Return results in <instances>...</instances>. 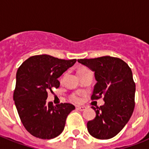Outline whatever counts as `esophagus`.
Masks as SVG:
<instances>
[{
	"label": "esophagus",
	"instance_id": "34e87169",
	"mask_svg": "<svg viewBox=\"0 0 149 149\" xmlns=\"http://www.w3.org/2000/svg\"><path fill=\"white\" fill-rule=\"evenodd\" d=\"M77 108V110H80V111H84V110H86V107H81V106H78L76 107Z\"/></svg>",
	"mask_w": 149,
	"mask_h": 149
}]
</instances>
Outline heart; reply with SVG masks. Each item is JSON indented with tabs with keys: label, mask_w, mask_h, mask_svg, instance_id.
<instances>
[{
	"label": "heart",
	"mask_w": 149,
	"mask_h": 149,
	"mask_svg": "<svg viewBox=\"0 0 149 149\" xmlns=\"http://www.w3.org/2000/svg\"><path fill=\"white\" fill-rule=\"evenodd\" d=\"M87 70H89L88 68H85V67H82V68H79L78 71H77V74L81 73V72H85V71H87ZM70 98H71V100H72V101H74V102H79V101H80V100H81L80 97H79V96L77 95V94L71 95Z\"/></svg>",
	"instance_id": "obj_1"
}]
</instances>
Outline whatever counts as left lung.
Masks as SVG:
<instances>
[{
	"mask_svg": "<svg viewBox=\"0 0 149 149\" xmlns=\"http://www.w3.org/2000/svg\"><path fill=\"white\" fill-rule=\"evenodd\" d=\"M77 61L95 72L97 84L91 99L103 97L104 101L103 106L92 107L96 116L87 122L88 131L97 139L113 138L125 126L135 107L136 86L131 68L121 59L110 56Z\"/></svg>",
	"mask_w": 149,
	"mask_h": 149,
	"instance_id": "1",
	"label": "left lung"
}]
</instances>
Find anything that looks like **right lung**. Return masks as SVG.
Segmentation results:
<instances>
[{"label": "right lung", "mask_w": 149, "mask_h": 149, "mask_svg": "<svg viewBox=\"0 0 149 149\" xmlns=\"http://www.w3.org/2000/svg\"><path fill=\"white\" fill-rule=\"evenodd\" d=\"M76 61L36 55L18 68L13 100L24 127L33 136L53 139L64 130L67 116L75 107L69 103L53 105L46 99L49 91L60 87L57 78Z\"/></svg>", "instance_id": "obj_1"}]
</instances>
